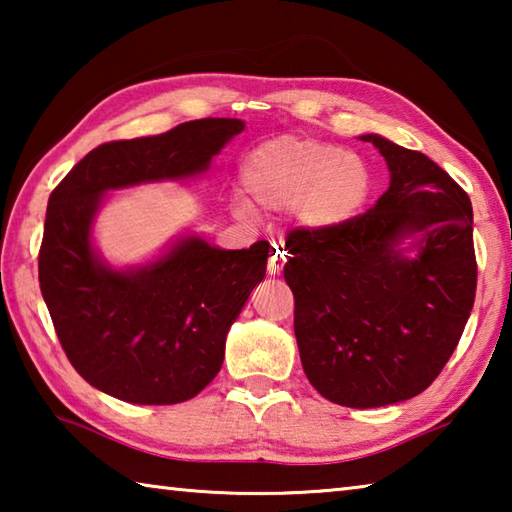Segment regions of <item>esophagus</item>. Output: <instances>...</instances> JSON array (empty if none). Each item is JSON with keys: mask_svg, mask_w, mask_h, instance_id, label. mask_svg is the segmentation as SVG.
<instances>
[{"mask_svg": "<svg viewBox=\"0 0 512 512\" xmlns=\"http://www.w3.org/2000/svg\"><path fill=\"white\" fill-rule=\"evenodd\" d=\"M284 262H287V250H284L282 241H273L271 246V257H268V273L271 275H280L282 268H284Z\"/></svg>", "mask_w": 512, "mask_h": 512, "instance_id": "obj_1", "label": "esophagus"}]
</instances>
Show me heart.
I'll use <instances>...</instances> for the list:
<instances>
[{
    "mask_svg": "<svg viewBox=\"0 0 512 512\" xmlns=\"http://www.w3.org/2000/svg\"><path fill=\"white\" fill-rule=\"evenodd\" d=\"M241 183L264 210H293L307 228L332 230L363 210L370 171L357 153L314 137L282 135L246 155Z\"/></svg>",
    "mask_w": 512,
    "mask_h": 512,
    "instance_id": "b5f03b06",
    "label": "heart"
}]
</instances>
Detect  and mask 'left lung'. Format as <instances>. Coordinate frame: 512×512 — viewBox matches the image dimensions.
I'll list each match as a JSON object with an SVG mask.
<instances>
[{"label": "left lung", "mask_w": 512, "mask_h": 512, "mask_svg": "<svg viewBox=\"0 0 512 512\" xmlns=\"http://www.w3.org/2000/svg\"><path fill=\"white\" fill-rule=\"evenodd\" d=\"M391 187L332 230L296 228L284 280L293 291L300 361L325 400L375 409L420 395L456 350L476 293L472 203L420 151L363 135ZM418 236L419 255H401Z\"/></svg>", "instance_id": "8db88e82"}]
</instances>
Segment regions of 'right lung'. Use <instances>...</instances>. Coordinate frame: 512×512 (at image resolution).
Instances as JSON below:
<instances>
[{
  "mask_svg": "<svg viewBox=\"0 0 512 512\" xmlns=\"http://www.w3.org/2000/svg\"><path fill=\"white\" fill-rule=\"evenodd\" d=\"M244 121L205 117L92 149L49 196L40 291L76 372L131 404L192 400L216 377L225 336L259 282L268 241L221 250L187 237L137 271H112L90 244L108 189L203 173Z\"/></svg>",
  "mask_w": 512,
  "mask_h": 512,
  "instance_id": "obj_1",
  "label": "right lung"
}]
</instances>
